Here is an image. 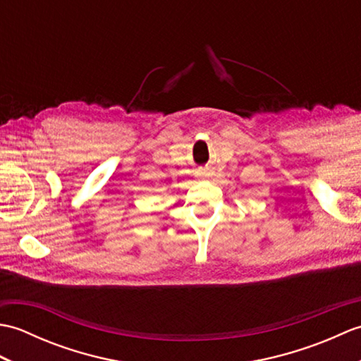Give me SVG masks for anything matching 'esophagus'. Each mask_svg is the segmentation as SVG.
Here are the masks:
<instances>
[{"instance_id": "obj_1", "label": "esophagus", "mask_w": 361, "mask_h": 361, "mask_svg": "<svg viewBox=\"0 0 361 361\" xmlns=\"http://www.w3.org/2000/svg\"><path fill=\"white\" fill-rule=\"evenodd\" d=\"M198 175H200V176H203V178H204V176H208L209 173H208V172H206V171H204V169H203V171H200V173H198Z\"/></svg>"}]
</instances>
